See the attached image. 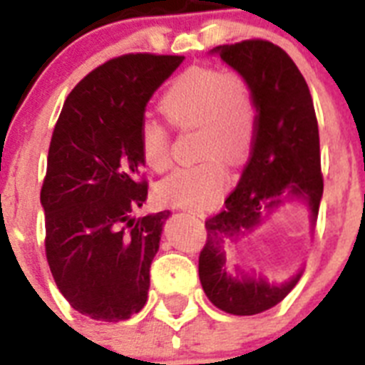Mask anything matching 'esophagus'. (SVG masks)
Here are the masks:
<instances>
[{"label": "esophagus", "mask_w": 365, "mask_h": 365, "mask_svg": "<svg viewBox=\"0 0 365 365\" xmlns=\"http://www.w3.org/2000/svg\"><path fill=\"white\" fill-rule=\"evenodd\" d=\"M188 214H192V215H197V217H205V214H202L201 210H195V208H188Z\"/></svg>", "instance_id": "1"}]
</instances>
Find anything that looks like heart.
Segmentation results:
<instances>
[{
	"label": "heart",
	"mask_w": 365,
	"mask_h": 365,
	"mask_svg": "<svg viewBox=\"0 0 365 365\" xmlns=\"http://www.w3.org/2000/svg\"><path fill=\"white\" fill-rule=\"evenodd\" d=\"M160 111L177 125H199L202 163L182 166L157 186L159 197L182 208H205L221 197L228 172L222 157L240 164L256 137V106L241 76L214 67H193L168 87ZM143 160L153 172L170 164V135L159 122L138 128Z\"/></svg>",
	"instance_id": "obj_1"
}]
</instances>
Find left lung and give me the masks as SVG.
Here are the masks:
<instances>
[{"label": "left lung", "instance_id": "8db88e82", "mask_svg": "<svg viewBox=\"0 0 365 365\" xmlns=\"http://www.w3.org/2000/svg\"><path fill=\"white\" fill-rule=\"evenodd\" d=\"M210 54H217L250 87L257 124L240 182L225 208L205 222L208 235L199 256V279L215 307L252 316L278 305L299 282L303 269L285 282H269L240 265L230 272V252L287 202L305 206L314 227L324 193L320 135L307 82L278 45L247 40L219 45Z\"/></svg>", "mask_w": 365, "mask_h": 365}]
</instances>
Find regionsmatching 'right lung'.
Returning <instances> with one entry per match:
<instances>
[{"mask_svg":"<svg viewBox=\"0 0 365 365\" xmlns=\"http://www.w3.org/2000/svg\"><path fill=\"white\" fill-rule=\"evenodd\" d=\"M185 56L125 54L80 80L54 125L40 201L45 254L63 298L93 320L144 307L170 210L135 217L148 199L138 128Z\"/></svg>","mask_w":365,"mask_h":365,"instance_id":"right-lung-1","label":"right lung"}]
</instances>
